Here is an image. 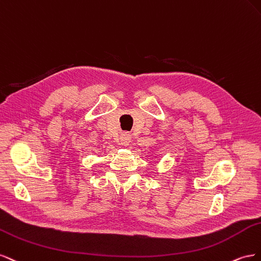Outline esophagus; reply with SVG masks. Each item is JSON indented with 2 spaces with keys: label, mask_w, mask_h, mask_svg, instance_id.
<instances>
[{
  "label": "esophagus",
  "mask_w": 261,
  "mask_h": 261,
  "mask_svg": "<svg viewBox=\"0 0 261 261\" xmlns=\"http://www.w3.org/2000/svg\"><path fill=\"white\" fill-rule=\"evenodd\" d=\"M130 142H131V136L129 135V133H126V132L122 133L120 137V144L126 146V145H129Z\"/></svg>",
  "instance_id": "esophagus-1"
}]
</instances>
